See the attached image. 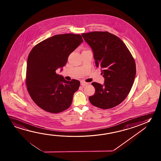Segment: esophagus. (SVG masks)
<instances>
[{
    "instance_id": "obj_1",
    "label": "esophagus",
    "mask_w": 161,
    "mask_h": 161,
    "mask_svg": "<svg viewBox=\"0 0 161 161\" xmlns=\"http://www.w3.org/2000/svg\"><path fill=\"white\" fill-rule=\"evenodd\" d=\"M80 84H81V85L82 87H85V86H86L88 84L87 82H86L84 81H81L80 82Z\"/></svg>"
}]
</instances>
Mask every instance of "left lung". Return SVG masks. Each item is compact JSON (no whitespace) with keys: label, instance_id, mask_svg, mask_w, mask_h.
<instances>
[{"label":"left lung","instance_id":"left-lung-1","mask_svg":"<svg viewBox=\"0 0 161 161\" xmlns=\"http://www.w3.org/2000/svg\"><path fill=\"white\" fill-rule=\"evenodd\" d=\"M82 36L92 47L97 67L104 77V85L92 82L95 92L89 97L93 106L114 108L129 94L136 75V64L129 50L116 35L107 31L90 32Z\"/></svg>","mask_w":161,"mask_h":161}]
</instances>
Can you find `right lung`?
Masks as SVG:
<instances>
[{
	"label": "right lung",
	"mask_w": 161,
	"mask_h": 161,
	"mask_svg": "<svg viewBox=\"0 0 161 161\" xmlns=\"http://www.w3.org/2000/svg\"><path fill=\"white\" fill-rule=\"evenodd\" d=\"M82 42L80 35H56L31 50L27 63V89L32 99L43 110L58 114L71 105L80 81H67L55 71L66 65L69 54Z\"/></svg>",
	"instance_id": "right-lung-1"
}]
</instances>
